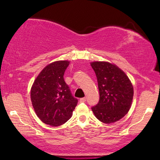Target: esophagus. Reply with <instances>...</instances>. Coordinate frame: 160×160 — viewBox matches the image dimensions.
<instances>
[{"mask_svg":"<svg viewBox=\"0 0 160 160\" xmlns=\"http://www.w3.org/2000/svg\"><path fill=\"white\" fill-rule=\"evenodd\" d=\"M79 101H80V102H86V98H80Z\"/></svg>","mask_w":160,"mask_h":160,"instance_id":"34e87169","label":"esophagus"}]
</instances>
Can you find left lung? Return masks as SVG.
I'll list each match as a JSON object with an SVG mask.
<instances>
[{
    "label": "left lung",
    "instance_id": "8db88e82",
    "mask_svg": "<svg viewBox=\"0 0 160 160\" xmlns=\"http://www.w3.org/2000/svg\"><path fill=\"white\" fill-rule=\"evenodd\" d=\"M91 66L98 79L100 100L92 107L100 122L111 124L124 117L130 110L133 87L128 76L117 65L108 62H92Z\"/></svg>",
    "mask_w": 160,
    "mask_h": 160
}]
</instances>
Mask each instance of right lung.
Instances as JSON below:
<instances>
[{
    "instance_id": "right-lung-1",
    "label": "right lung",
    "mask_w": 160,
    "mask_h": 160,
    "mask_svg": "<svg viewBox=\"0 0 160 160\" xmlns=\"http://www.w3.org/2000/svg\"><path fill=\"white\" fill-rule=\"evenodd\" d=\"M69 63L66 60L56 61L46 66L30 91L36 115L43 123L52 127L62 125L70 119L78 102L63 78Z\"/></svg>"
}]
</instances>
